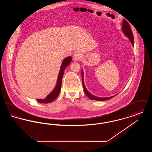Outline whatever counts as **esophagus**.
Returning a JSON list of instances; mask_svg holds the SVG:
<instances>
[{
    "label": "esophagus",
    "mask_w": 152,
    "mask_h": 152,
    "mask_svg": "<svg viewBox=\"0 0 152 152\" xmlns=\"http://www.w3.org/2000/svg\"><path fill=\"white\" fill-rule=\"evenodd\" d=\"M73 59L74 61H80L83 59V55L80 52L75 53L73 55Z\"/></svg>",
    "instance_id": "esophagus-1"
}]
</instances>
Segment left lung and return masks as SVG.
Listing matches in <instances>:
<instances>
[{
	"label": "left lung",
	"instance_id": "left-lung-1",
	"mask_svg": "<svg viewBox=\"0 0 152 152\" xmlns=\"http://www.w3.org/2000/svg\"><path fill=\"white\" fill-rule=\"evenodd\" d=\"M122 30L123 32L124 33V34L127 36L129 39L130 40V42L132 44L133 46L134 44V42H133V39H134V37H133V35L132 31V29L130 28V26L129 24V23L126 20H124L123 22V26H122ZM81 76H82V82H83V88H84V91L86 93V94L87 95V96L88 97V98H89L91 100H97V101H104V100H107L109 99H110L112 98H113V97H115V96H113L112 97H97L95 96L94 95L91 94V93H89L86 89V88L84 86V73H83V71H81Z\"/></svg>",
	"mask_w": 152,
	"mask_h": 152
}]
</instances>
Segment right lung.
I'll use <instances>...</instances> for the list:
<instances>
[{
    "instance_id": "add662e5",
    "label": "right lung",
    "mask_w": 152,
    "mask_h": 152,
    "mask_svg": "<svg viewBox=\"0 0 152 152\" xmlns=\"http://www.w3.org/2000/svg\"><path fill=\"white\" fill-rule=\"evenodd\" d=\"M72 61V57L69 56L68 58H65V59L63 60L62 64L60 68V72L58 74V82L55 87L53 91L51 92V94H48L46 98L44 99H36L37 102L40 103H43V104H47V103H50L53 100H55L57 97H58V94H60V90H61V81H62V78L64 75V71L65 70V68L68 65H69Z\"/></svg>"
}]
</instances>
